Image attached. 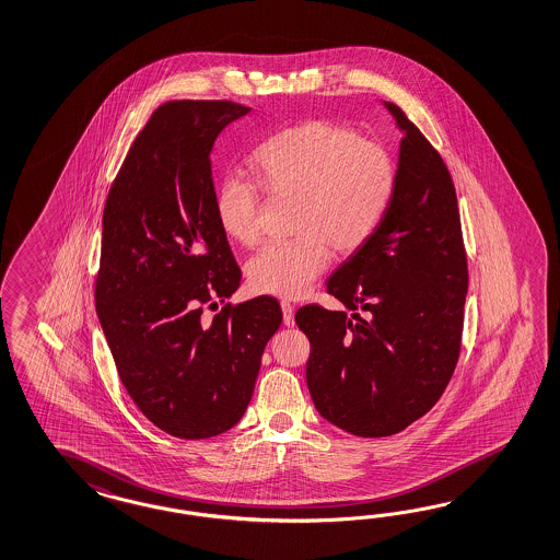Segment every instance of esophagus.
Returning a JSON list of instances; mask_svg holds the SVG:
<instances>
[{
  "instance_id": "1",
  "label": "esophagus",
  "mask_w": 560,
  "mask_h": 560,
  "mask_svg": "<svg viewBox=\"0 0 560 560\" xmlns=\"http://www.w3.org/2000/svg\"><path fill=\"white\" fill-rule=\"evenodd\" d=\"M281 310H283V324L285 326H293L295 318H293V305L289 302H281Z\"/></svg>"
}]
</instances>
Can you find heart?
Segmentation results:
<instances>
[{"label":"heart","instance_id":"1","mask_svg":"<svg viewBox=\"0 0 560 560\" xmlns=\"http://www.w3.org/2000/svg\"><path fill=\"white\" fill-rule=\"evenodd\" d=\"M262 189L293 201L289 242L265 244L246 265L257 293L295 300L326 271L334 255L359 250L378 226L395 187L389 151L348 126L310 120L285 128L253 156ZM262 199L250 183L228 179L215 196V218L228 238L253 246L260 236Z\"/></svg>","mask_w":560,"mask_h":560}]
</instances>
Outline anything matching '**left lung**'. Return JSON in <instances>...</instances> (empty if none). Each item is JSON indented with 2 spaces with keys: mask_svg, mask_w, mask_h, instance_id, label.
Listing matches in <instances>:
<instances>
[{
  "mask_svg": "<svg viewBox=\"0 0 560 560\" xmlns=\"http://www.w3.org/2000/svg\"><path fill=\"white\" fill-rule=\"evenodd\" d=\"M399 132L389 206L326 288L348 310H298L310 338L305 378L324 420L381 439L434 408L460 352L469 288L453 177L436 149L385 102Z\"/></svg>",
  "mask_w": 560,
  "mask_h": 560,
  "instance_id": "1",
  "label": "left lung"
}]
</instances>
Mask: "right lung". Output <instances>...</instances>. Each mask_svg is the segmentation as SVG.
<instances>
[{
    "label": "right lung",
    "instance_id": "obj_1",
    "mask_svg": "<svg viewBox=\"0 0 560 560\" xmlns=\"http://www.w3.org/2000/svg\"><path fill=\"white\" fill-rule=\"evenodd\" d=\"M250 107L166 102L112 183L95 310L128 395L166 434L212 439L250 404L260 357L281 326L269 295L217 308L241 269L215 218V138Z\"/></svg>",
    "mask_w": 560,
    "mask_h": 560
}]
</instances>
